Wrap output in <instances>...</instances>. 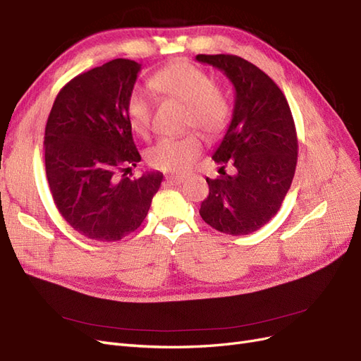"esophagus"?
I'll use <instances>...</instances> for the list:
<instances>
[{"instance_id": "34e87169", "label": "esophagus", "mask_w": 361, "mask_h": 361, "mask_svg": "<svg viewBox=\"0 0 361 361\" xmlns=\"http://www.w3.org/2000/svg\"><path fill=\"white\" fill-rule=\"evenodd\" d=\"M183 181H184V177H181V176H169V177H166V183L171 184V185H178Z\"/></svg>"}]
</instances>
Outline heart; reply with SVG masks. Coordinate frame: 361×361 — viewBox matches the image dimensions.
Returning <instances> with one entry per match:
<instances>
[{"label":"heart","mask_w":361,"mask_h":361,"mask_svg":"<svg viewBox=\"0 0 361 361\" xmlns=\"http://www.w3.org/2000/svg\"><path fill=\"white\" fill-rule=\"evenodd\" d=\"M148 87L160 99L183 103L185 127H196L213 137L226 130L231 118L229 97L202 68L183 60L171 63L149 78ZM126 114L132 129L137 135H145L153 114V99L145 90H132L126 102ZM201 151L202 141L196 133L164 137L148 148L147 161L156 169L184 172Z\"/></svg>","instance_id":"heart-1"}]
</instances>
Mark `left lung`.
Listing matches in <instances>:
<instances>
[{
	"instance_id": "1",
	"label": "left lung",
	"mask_w": 361,
	"mask_h": 361,
	"mask_svg": "<svg viewBox=\"0 0 361 361\" xmlns=\"http://www.w3.org/2000/svg\"><path fill=\"white\" fill-rule=\"evenodd\" d=\"M222 71L235 88L232 120L213 160L220 177L207 178L208 196L200 214L229 235L258 231L281 208L293 183L298 141L293 114L282 90L261 68L237 55H196ZM235 173L228 176L224 166Z\"/></svg>"
}]
</instances>
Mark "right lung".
Masks as SVG:
<instances>
[{
    "mask_svg": "<svg viewBox=\"0 0 361 361\" xmlns=\"http://www.w3.org/2000/svg\"><path fill=\"white\" fill-rule=\"evenodd\" d=\"M139 71L141 64L117 58L75 76L58 92L46 123L52 200L90 240L117 241L136 231L164 180L161 172L126 176L141 160L126 114Z\"/></svg>",
    "mask_w": 361,
    "mask_h": 361,
    "instance_id": "obj_1",
    "label": "right lung"
}]
</instances>
